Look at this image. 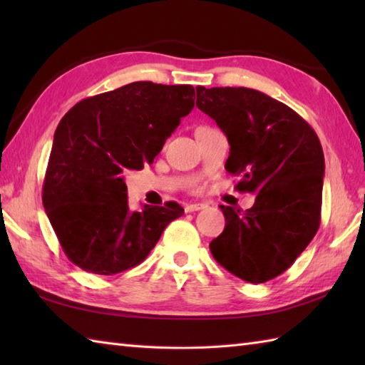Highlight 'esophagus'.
Instances as JSON below:
<instances>
[{"label": "esophagus", "mask_w": 365, "mask_h": 365, "mask_svg": "<svg viewBox=\"0 0 365 365\" xmlns=\"http://www.w3.org/2000/svg\"><path fill=\"white\" fill-rule=\"evenodd\" d=\"M207 205L205 204H188L185 205V212L191 213V212H199V210H204Z\"/></svg>", "instance_id": "esophagus-1"}]
</instances>
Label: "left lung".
<instances>
[{"label": "left lung", "instance_id": "obj_1", "mask_svg": "<svg viewBox=\"0 0 365 365\" xmlns=\"http://www.w3.org/2000/svg\"><path fill=\"white\" fill-rule=\"evenodd\" d=\"M196 105L226 133L229 174L238 191L254 192L246 212L220 205L222 234L215 260L251 284L282 274L320 226L324 157L314 128L292 108L247 88L197 86Z\"/></svg>", "mask_w": 365, "mask_h": 365}]
</instances>
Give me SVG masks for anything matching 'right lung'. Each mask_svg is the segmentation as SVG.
Listing matches in <instances>:
<instances>
[{"instance_id": "obj_1", "label": "right lung", "mask_w": 365, "mask_h": 365, "mask_svg": "<svg viewBox=\"0 0 365 365\" xmlns=\"http://www.w3.org/2000/svg\"><path fill=\"white\" fill-rule=\"evenodd\" d=\"M190 84L135 81L84 98L54 131L42 202L67 259L94 274L113 276L139 265L178 204L130 212L127 169H143L161 152L195 106Z\"/></svg>"}]
</instances>
